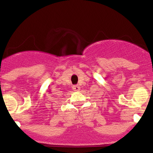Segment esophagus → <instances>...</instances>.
I'll return each instance as SVG.
<instances>
[{
	"label": "esophagus",
	"instance_id": "esophagus-1",
	"mask_svg": "<svg viewBox=\"0 0 153 153\" xmlns=\"http://www.w3.org/2000/svg\"><path fill=\"white\" fill-rule=\"evenodd\" d=\"M73 90L74 91H80V87L78 85H74L73 86Z\"/></svg>",
	"mask_w": 153,
	"mask_h": 153
}]
</instances>
